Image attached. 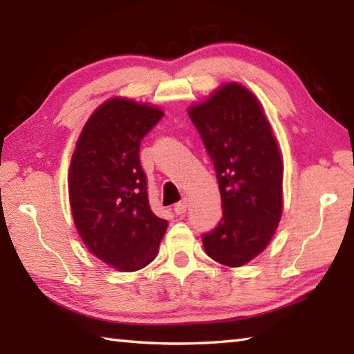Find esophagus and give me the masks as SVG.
I'll return each instance as SVG.
<instances>
[{
    "label": "esophagus",
    "mask_w": 354,
    "mask_h": 354,
    "mask_svg": "<svg viewBox=\"0 0 354 354\" xmlns=\"http://www.w3.org/2000/svg\"><path fill=\"white\" fill-rule=\"evenodd\" d=\"M173 211H175L178 215H183L185 211H187V200H183V201L176 203L175 207H173Z\"/></svg>",
    "instance_id": "1"
}]
</instances>
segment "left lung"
Masks as SVG:
<instances>
[{"label": "left lung", "mask_w": 354, "mask_h": 354, "mask_svg": "<svg viewBox=\"0 0 354 354\" xmlns=\"http://www.w3.org/2000/svg\"><path fill=\"white\" fill-rule=\"evenodd\" d=\"M217 173L223 217L203 234L209 257L241 267L262 253L283 212V160L248 88L230 82L189 109Z\"/></svg>", "instance_id": "1"}]
</instances>
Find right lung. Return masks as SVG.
<instances>
[{"label": "right lung", "mask_w": 354, "mask_h": 354, "mask_svg": "<svg viewBox=\"0 0 354 354\" xmlns=\"http://www.w3.org/2000/svg\"><path fill=\"white\" fill-rule=\"evenodd\" d=\"M164 112L112 98L82 128L68 173L70 206L86 247L120 272L147 267L167 230L148 201L140 142Z\"/></svg>", "instance_id": "obj_1"}]
</instances>
